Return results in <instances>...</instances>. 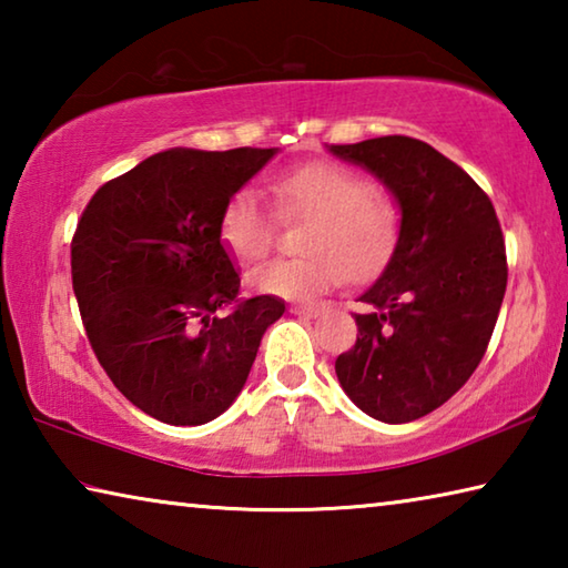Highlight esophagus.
Instances as JSON below:
<instances>
[{
  "label": "esophagus",
  "mask_w": 568,
  "mask_h": 568,
  "mask_svg": "<svg viewBox=\"0 0 568 568\" xmlns=\"http://www.w3.org/2000/svg\"><path fill=\"white\" fill-rule=\"evenodd\" d=\"M323 311L321 305H291V313L295 315H305V318H315Z\"/></svg>",
  "instance_id": "1"
}]
</instances>
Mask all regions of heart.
<instances>
[{"mask_svg": "<svg viewBox=\"0 0 568 568\" xmlns=\"http://www.w3.org/2000/svg\"><path fill=\"white\" fill-rule=\"evenodd\" d=\"M275 213L255 190L243 187L217 220L220 243L240 265L267 257L277 219L307 220L301 237L303 257L275 261L250 275L255 291L281 297H313L338 287L348 275L371 281L386 271L403 235V210L396 200L343 162L313 160L271 180Z\"/></svg>", "mask_w": 568, "mask_h": 568, "instance_id": "b5f03b06", "label": "heart"}]
</instances>
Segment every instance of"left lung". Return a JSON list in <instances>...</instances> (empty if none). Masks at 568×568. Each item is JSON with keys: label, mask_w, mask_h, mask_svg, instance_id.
Segmentation results:
<instances>
[{"label": "left lung", "mask_w": 568, "mask_h": 568, "mask_svg": "<svg viewBox=\"0 0 568 568\" xmlns=\"http://www.w3.org/2000/svg\"><path fill=\"white\" fill-rule=\"evenodd\" d=\"M386 182L403 235L361 295L358 338L335 361L348 398L371 418L408 423L454 396L478 368L501 311L508 265L494 203L426 142L386 134L331 145Z\"/></svg>", "instance_id": "obj_1"}]
</instances>
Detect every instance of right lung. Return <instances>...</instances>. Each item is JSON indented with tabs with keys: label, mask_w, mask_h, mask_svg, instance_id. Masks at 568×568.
<instances>
[{
	"label": "right lung",
	"mask_w": 568,
	"mask_h": 568,
	"mask_svg": "<svg viewBox=\"0 0 568 568\" xmlns=\"http://www.w3.org/2000/svg\"><path fill=\"white\" fill-rule=\"evenodd\" d=\"M273 155L158 152L104 182L77 223L72 287L92 351L132 406L170 426L227 410L267 325L285 313L273 295L237 297L217 235L230 195Z\"/></svg>",
	"instance_id": "add662e5"
}]
</instances>
